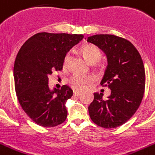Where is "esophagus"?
Masks as SVG:
<instances>
[{
	"label": "esophagus",
	"instance_id": "esophagus-1",
	"mask_svg": "<svg viewBox=\"0 0 155 155\" xmlns=\"http://www.w3.org/2000/svg\"><path fill=\"white\" fill-rule=\"evenodd\" d=\"M73 94H74V95H75V96H79V95H80V94H81V92L77 91H74Z\"/></svg>",
	"mask_w": 155,
	"mask_h": 155
}]
</instances>
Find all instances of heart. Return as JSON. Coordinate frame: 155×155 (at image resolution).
<instances>
[{
	"instance_id": "heart-1",
	"label": "heart",
	"mask_w": 155,
	"mask_h": 155,
	"mask_svg": "<svg viewBox=\"0 0 155 155\" xmlns=\"http://www.w3.org/2000/svg\"><path fill=\"white\" fill-rule=\"evenodd\" d=\"M82 54L85 59L91 64H95L101 60L102 57V51L96 45L93 44H86L81 48ZM71 59L70 53H67L64 57L63 65L66 68L69 64ZM93 79L91 76H85L80 74H74L69 78L70 85L75 90H83L87 84L92 82Z\"/></svg>"
}]
</instances>
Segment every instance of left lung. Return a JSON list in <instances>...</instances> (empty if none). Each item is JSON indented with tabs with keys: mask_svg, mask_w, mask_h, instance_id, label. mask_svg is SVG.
<instances>
[{
	"mask_svg": "<svg viewBox=\"0 0 155 155\" xmlns=\"http://www.w3.org/2000/svg\"><path fill=\"white\" fill-rule=\"evenodd\" d=\"M106 54L108 65L101 85L111 90L107 99L94 93L88 106L90 117L97 125L114 128L127 122L140 107L145 91V69L140 53L128 40L113 35L87 38Z\"/></svg>",
	"mask_w": 155,
	"mask_h": 155,
	"instance_id": "left-lung-1",
	"label": "left lung"
}]
</instances>
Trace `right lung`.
<instances>
[{"mask_svg": "<svg viewBox=\"0 0 155 155\" xmlns=\"http://www.w3.org/2000/svg\"><path fill=\"white\" fill-rule=\"evenodd\" d=\"M83 38L41 32L27 39L18 52L13 69L15 93L22 109L38 125L55 127L67 118L65 102L72 90L64 85L50 91L49 75L61 71L64 55Z\"/></svg>", "mask_w": 155, "mask_h": 155, "instance_id": "add662e5", "label": "right lung"}]
</instances>
